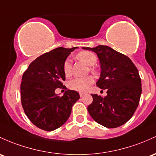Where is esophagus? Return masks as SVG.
<instances>
[{"label":"esophagus","instance_id":"34e87169","mask_svg":"<svg viewBox=\"0 0 156 156\" xmlns=\"http://www.w3.org/2000/svg\"><path fill=\"white\" fill-rule=\"evenodd\" d=\"M79 95H80V96H81V97H83V95H84V93H83V92H80Z\"/></svg>","mask_w":156,"mask_h":156}]
</instances>
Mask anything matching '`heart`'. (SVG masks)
Segmentation results:
<instances>
[{
  "label": "heart",
  "mask_w": 156,
  "mask_h": 156,
  "mask_svg": "<svg viewBox=\"0 0 156 156\" xmlns=\"http://www.w3.org/2000/svg\"><path fill=\"white\" fill-rule=\"evenodd\" d=\"M77 58L81 61H83L85 64L89 66H92L95 64L97 61V58L92 52H81L78 54ZM63 70L66 77H69L72 75V64L71 61L67 58L64 61L63 65ZM94 78L92 76H87L84 78H75L72 79L68 83L69 88L75 91L84 92H86L88 88L93 83Z\"/></svg>",
  "instance_id": "b5f03b06"
}]
</instances>
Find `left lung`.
<instances>
[{"instance_id":"obj_1","label":"left lung","mask_w":156,"mask_h":156,"mask_svg":"<svg viewBox=\"0 0 156 156\" xmlns=\"http://www.w3.org/2000/svg\"><path fill=\"white\" fill-rule=\"evenodd\" d=\"M83 49L97 54L101 71L96 85L107 93L104 98L91 94L89 113L101 125L119 127L131 119L139 104L141 80L138 69L127 56L107 46Z\"/></svg>"}]
</instances>
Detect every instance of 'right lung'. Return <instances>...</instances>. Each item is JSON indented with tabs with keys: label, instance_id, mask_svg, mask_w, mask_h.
Returning <instances> with one entry per match:
<instances>
[{
	"label": "right lung",
	"instance_id": "1",
	"mask_svg": "<svg viewBox=\"0 0 156 156\" xmlns=\"http://www.w3.org/2000/svg\"><path fill=\"white\" fill-rule=\"evenodd\" d=\"M78 47H58L46 52L32 61L22 76L21 104L31 122L40 129L52 131L67 121L72 107L80 98L78 92L67 90L64 95H56L63 85V65L71 52Z\"/></svg>",
	"mask_w": 156,
	"mask_h": 156
}]
</instances>
